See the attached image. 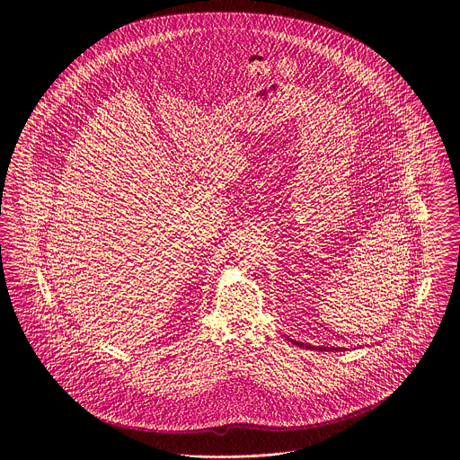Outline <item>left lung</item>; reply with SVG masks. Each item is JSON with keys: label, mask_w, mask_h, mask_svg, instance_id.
I'll return each instance as SVG.
<instances>
[{"label": "left lung", "mask_w": 460, "mask_h": 460, "mask_svg": "<svg viewBox=\"0 0 460 460\" xmlns=\"http://www.w3.org/2000/svg\"><path fill=\"white\" fill-rule=\"evenodd\" d=\"M296 345H299V347H301L303 343L296 341ZM306 347H308V349H317V350H326V347H314V345H306ZM331 350H336V349H334V347H331Z\"/></svg>", "instance_id": "8db88e82"}]
</instances>
